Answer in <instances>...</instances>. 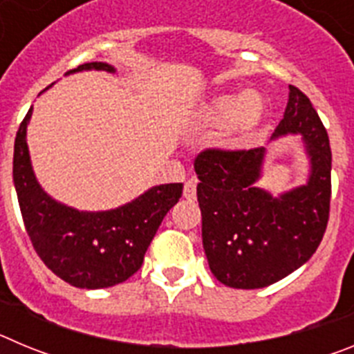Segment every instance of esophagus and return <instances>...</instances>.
Here are the masks:
<instances>
[{
	"label": "esophagus",
	"mask_w": 354,
	"mask_h": 354,
	"mask_svg": "<svg viewBox=\"0 0 354 354\" xmlns=\"http://www.w3.org/2000/svg\"><path fill=\"white\" fill-rule=\"evenodd\" d=\"M184 198L195 200L196 198V179H189L184 184Z\"/></svg>",
	"instance_id": "esophagus-1"
}]
</instances>
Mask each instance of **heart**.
<instances>
[{"label": "heart", "mask_w": 354, "mask_h": 354, "mask_svg": "<svg viewBox=\"0 0 354 354\" xmlns=\"http://www.w3.org/2000/svg\"><path fill=\"white\" fill-rule=\"evenodd\" d=\"M209 115L221 126L232 124V133L228 143L230 147H246L257 133L264 120L266 106L261 97L248 92L220 93L209 102Z\"/></svg>", "instance_id": "obj_1"}]
</instances>
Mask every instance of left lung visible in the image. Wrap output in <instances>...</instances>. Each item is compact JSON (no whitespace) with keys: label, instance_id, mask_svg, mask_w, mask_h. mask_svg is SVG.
Here are the masks:
<instances>
[{"label":"left lung","instance_id":"1","mask_svg":"<svg viewBox=\"0 0 354 354\" xmlns=\"http://www.w3.org/2000/svg\"><path fill=\"white\" fill-rule=\"evenodd\" d=\"M299 134L308 177L273 196L257 186L266 149H207L195 159L202 243L209 268L234 289H262L301 268L323 239L330 214L331 150L310 99L289 84L286 113L271 140Z\"/></svg>","mask_w":354,"mask_h":354}]
</instances>
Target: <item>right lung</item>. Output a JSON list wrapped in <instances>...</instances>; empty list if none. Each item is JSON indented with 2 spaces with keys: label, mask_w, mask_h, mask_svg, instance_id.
<instances>
[{
  "label": "right lung",
  "mask_w": 354,
  "mask_h": 354,
  "mask_svg": "<svg viewBox=\"0 0 354 354\" xmlns=\"http://www.w3.org/2000/svg\"><path fill=\"white\" fill-rule=\"evenodd\" d=\"M81 71L115 72V67L90 62L65 76ZM31 111L33 106L14 143V184L31 245L56 277L74 287L106 289L126 282L142 268L162 218L183 195V184H159L109 211L68 207L44 192L31 167L26 143Z\"/></svg>",
  "instance_id": "add662e5"
}]
</instances>
